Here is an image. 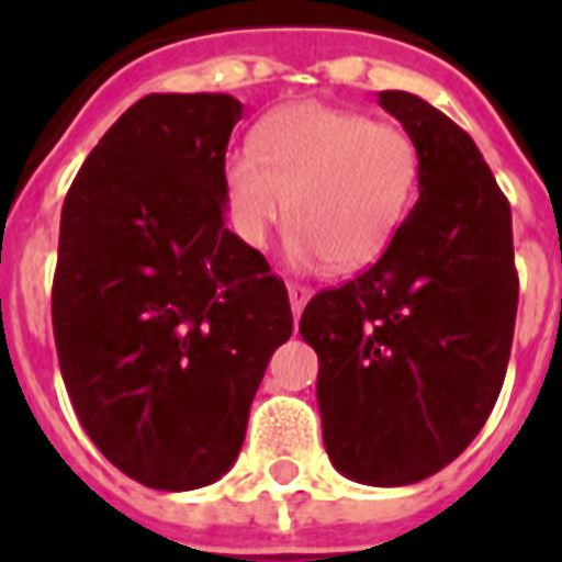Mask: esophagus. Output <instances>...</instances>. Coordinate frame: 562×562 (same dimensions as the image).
<instances>
[{
	"label": "esophagus",
	"instance_id": "obj_1",
	"mask_svg": "<svg viewBox=\"0 0 562 562\" xmlns=\"http://www.w3.org/2000/svg\"><path fill=\"white\" fill-rule=\"evenodd\" d=\"M308 297H312V289H308V285H297V282H294V285H289V300H291V312H294V317L303 312V306L308 303Z\"/></svg>",
	"mask_w": 562,
	"mask_h": 562
}]
</instances>
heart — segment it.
<instances>
[{
    "label": "heart",
    "mask_w": 562,
    "mask_h": 562,
    "mask_svg": "<svg viewBox=\"0 0 562 562\" xmlns=\"http://www.w3.org/2000/svg\"><path fill=\"white\" fill-rule=\"evenodd\" d=\"M254 153L229 154L224 198L238 238L265 247L282 221L297 224V268H359L391 245L419 180L417 145L402 127L303 101L265 116Z\"/></svg>",
    "instance_id": "1"
}]
</instances>
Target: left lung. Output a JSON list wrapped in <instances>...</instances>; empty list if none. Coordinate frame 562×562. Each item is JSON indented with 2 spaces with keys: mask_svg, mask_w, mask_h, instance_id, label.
Segmentation results:
<instances>
[{
  "mask_svg": "<svg viewBox=\"0 0 562 562\" xmlns=\"http://www.w3.org/2000/svg\"><path fill=\"white\" fill-rule=\"evenodd\" d=\"M419 154V198L373 268L300 317L335 470L370 487L435 475L496 405L519 280L510 203L479 145L419 95L379 92Z\"/></svg>",
  "mask_w": 562,
  "mask_h": 562,
  "instance_id": "1",
  "label": "left lung"
}]
</instances>
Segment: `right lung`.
Masks as SVG:
<instances>
[{"mask_svg":"<svg viewBox=\"0 0 562 562\" xmlns=\"http://www.w3.org/2000/svg\"><path fill=\"white\" fill-rule=\"evenodd\" d=\"M241 104L154 92L127 108L60 212L52 324L83 431L151 490L206 487L236 463L285 285L224 227V154Z\"/></svg>","mask_w":562,"mask_h":562,"instance_id":"add662e5","label":"right lung"}]
</instances>
